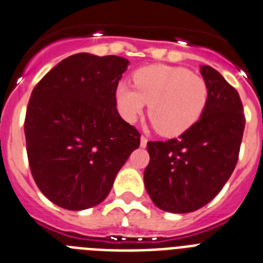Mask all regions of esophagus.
<instances>
[{"instance_id":"obj_1","label":"esophagus","mask_w":263,"mask_h":263,"mask_svg":"<svg viewBox=\"0 0 263 263\" xmlns=\"http://www.w3.org/2000/svg\"><path fill=\"white\" fill-rule=\"evenodd\" d=\"M146 144H147V138H146V137L142 136V137H141V146L145 147V146H146Z\"/></svg>"}]
</instances>
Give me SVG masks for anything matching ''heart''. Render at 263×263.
I'll return each mask as SVG.
<instances>
[{
  "label": "heart",
  "instance_id": "obj_1",
  "mask_svg": "<svg viewBox=\"0 0 263 263\" xmlns=\"http://www.w3.org/2000/svg\"><path fill=\"white\" fill-rule=\"evenodd\" d=\"M136 87L119 83L117 105L121 116L134 123L147 103L153 125L162 136L185 133L200 119L208 102L207 82L183 67L153 64L134 73Z\"/></svg>",
  "mask_w": 263,
  "mask_h": 263
}]
</instances>
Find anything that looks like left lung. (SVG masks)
Here are the masks:
<instances>
[{"label":"left lung","mask_w":263,"mask_h":263,"mask_svg":"<svg viewBox=\"0 0 263 263\" xmlns=\"http://www.w3.org/2000/svg\"><path fill=\"white\" fill-rule=\"evenodd\" d=\"M210 95L200 119L179 138L149 141L144 183L152 201L173 214L196 211L220 192L238 162L243 106L238 91L210 66H201Z\"/></svg>","instance_id":"1"}]
</instances>
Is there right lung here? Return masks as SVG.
Listing matches in <instances>:
<instances>
[{"label":"right lung","instance_id":"add662e5","mask_svg":"<svg viewBox=\"0 0 263 263\" xmlns=\"http://www.w3.org/2000/svg\"><path fill=\"white\" fill-rule=\"evenodd\" d=\"M129 60L77 53L36 84L25 116L30 172L56 205L80 211L99 204L134 149L138 130L117 110L116 91Z\"/></svg>","mask_w":263,"mask_h":263}]
</instances>
